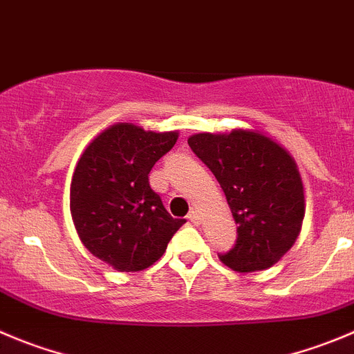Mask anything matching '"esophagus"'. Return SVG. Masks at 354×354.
<instances>
[{"mask_svg":"<svg viewBox=\"0 0 354 354\" xmlns=\"http://www.w3.org/2000/svg\"><path fill=\"white\" fill-rule=\"evenodd\" d=\"M188 220H190L194 225H199L201 223V218H199V214H197V211H190V213H188Z\"/></svg>","mask_w":354,"mask_h":354,"instance_id":"esophagus-1","label":"esophagus"}]
</instances>
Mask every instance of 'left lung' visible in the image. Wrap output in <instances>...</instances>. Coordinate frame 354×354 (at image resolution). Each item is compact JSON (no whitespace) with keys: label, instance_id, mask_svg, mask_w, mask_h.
Listing matches in <instances>:
<instances>
[{"label":"left lung","instance_id":"8db88e82","mask_svg":"<svg viewBox=\"0 0 354 354\" xmlns=\"http://www.w3.org/2000/svg\"><path fill=\"white\" fill-rule=\"evenodd\" d=\"M188 145L218 180L237 223L236 244L220 260L236 272L279 262L295 244L306 213L295 158L253 129L199 132Z\"/></svg>","mask_w":354,"mask_h":354}]
</instances>
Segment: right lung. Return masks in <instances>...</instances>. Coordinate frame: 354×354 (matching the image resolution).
<instances>
[{"label": "right lung", "instance_id": "obj_1", "mask_svg": "<svg viewBox=\"0 0 354 354\" xmlns=\"http://www.w3.org/2000/svg\"><path fill=\"white\" fill-rule=\"evenodd\" d=\"M178 131H145L118 122L94 138L71 178L69 209L78 237L95 259L118 272L153 266L185 220L173 218L148 181Z\"/></svg>", "mask_w": 354, "mask_h": 354}]
</instances>
